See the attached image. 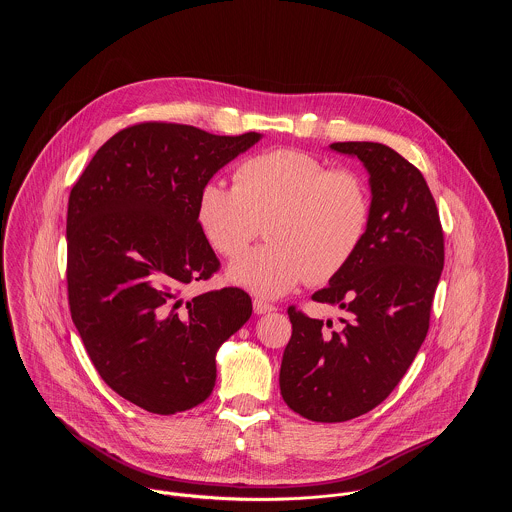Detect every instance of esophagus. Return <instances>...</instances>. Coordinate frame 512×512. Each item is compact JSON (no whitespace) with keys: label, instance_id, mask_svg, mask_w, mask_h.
I'll return each mask as SVG.
<instances>
[{"label":"esophagus","instance_id":"esophagus-1","mask_svg":"<svg viewBox=\"0 0 512 512\" xmlns=\"http://www.w3.org/2000/svg\"><path fill=\"white\" fill-rule=\"evenodd\" d=\"M252 307H254V313H256V315H264V313L276 311V307H274L272 303L264 301V299H254V301H252Z\"/></svg>","mask_w":512,"mask_h":512}]
</instances>
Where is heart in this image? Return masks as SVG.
<instances>
[{"label": "heart", "mask_w": 512, "mask_h": 512, "mask_svg": "<svg viewBox=\"0 0 512 512\" xmlns=\"http://www.w3.org/2000/svg\"><path fill=\"white\" fill-rule=\"evenodd\" d=\"M370 217V189L357 171L295 149L248 157L234 185L211 179L197 197V220L226 258L244 252L266 224L268 244L226 272L232 284L262 297L335 278L359 252Z\"/></svg>", "instance_id": "1"}]
</instances>
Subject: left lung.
<instances>
[{
	"label": "left lung",
	"mask_w": 512,
	"mask_h": 512,
	"mask_svg": "<svg viewBox=\"0 0 512 512\" xmlns=\"http://www.w3.org/2000/svg\"><path fill=\"white\" fill-rule=\"evenodd\" d=\"M361 159L372 217L353 260L313 293L345 309L329 331L321 319L288 309L292 339L280 368L284 402L311 422H347L376 408L420 351L443 270L438 207L424 175L398 151L376 142H337Z\"/></svg>",
	"instance_id": "8db88e82"
}]
</instances>
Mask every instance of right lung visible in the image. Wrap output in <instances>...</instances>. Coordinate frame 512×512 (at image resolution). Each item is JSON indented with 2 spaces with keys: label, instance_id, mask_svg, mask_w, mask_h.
Wrapping results in <instances>:
<instances>
[{
  "label": "right lung",
  "instance_id": "1",
  "mask_svg": "<svg viewBox=\"0 0 512 512\" xmlns=\"http://www.w3.org/2000/svg\"><path fill=\"white\" fill-rule=\"evenodd\" d=\"M262 134L215 136L146 122L100 147L69 197L67 282L74 327L102 380L169 416L205 402L217 351L252 315L238 288L185 299L219 270L199 220L201 187Z\"/></svg>",
  "mask_w": 512,
  "mask_h": 512
}]
</instances>
